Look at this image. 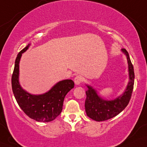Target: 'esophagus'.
<instances>
[{"instance_id": "34e87169", "label": "esophagus", "mask_w": 147, "mask_h": 147, "mask_svg": "<svg viewBox=\"0 0 147 147\" xmlns=\"http://www.w3.org/2000/svg\"><path fill=\"white\" fill-rule=\"evenodd\" d=\"M74 81H75V83L77 85H79L82 82V78H81V76H76L75 79H74Z\"/></svg>"}]
</instances>
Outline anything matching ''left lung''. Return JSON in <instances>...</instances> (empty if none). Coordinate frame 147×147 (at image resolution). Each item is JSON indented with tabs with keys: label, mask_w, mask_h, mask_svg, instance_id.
<instances>
[{
	"label": "left lung",
	"mask_w": 147,
	"mask_h": 147,
	"mask_svg": "<svg viewBox=\"0 0 147 147\" xmlns=\"http://www.w3.org/2000/svg\"><path fill=\"white\" fill-rule=\"evenodd\" d=\"M121 52L127 59L129 77L127 86L121 94L114 99H105L98 94L94 87L85 84L87 87L85 92V112L89 117L96 121H102L117 116L125 109L130 100L134 84V71L128 52L125 49H121Z\"/></svg>",
	"instance_id": "1"
}]
</instances>
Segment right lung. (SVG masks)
<instances>
[{"mask_svg":"<svg viewBox=\"0 0 147 147\" xmlns=\"http://www.w3.org/2000/svg\"><path fill=\"white\" fill-rule=\"evenodd\" d=\"M30 45L17 55L11 79L13 92L18 105L30 118L38 122H49L62 112L65 96L73 88L75 83L71 79L62 80L42 94H32L24 90L20 83V62L22 54Z\"/></svg>","mask_w":147,"mask_h":147,"instance_id":"obj_1","label":"right lung"}]
</instances>
